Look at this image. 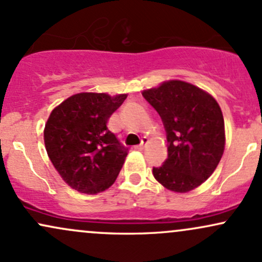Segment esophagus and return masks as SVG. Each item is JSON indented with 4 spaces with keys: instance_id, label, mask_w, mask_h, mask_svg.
I'll return each instance as SVG.
<instances>
[{
    "instance_id": "obj_1",
    "label": "esophagus",
    "mask_w": 262,
    "mask_h": 262,
    "mask_svg": "<svg viewBox=\"0 0 262 262\" xmlns=\"http://www.w3.org/2000/svg\"><path fill=\"white\" fill-rule=\"evenodd\" d=\"M148 141H149L148 138H144L143 141H141V144H139V145L135 146V149H137V150H143L146 146V144H148Z\"/></svg>"
}]
</instances>
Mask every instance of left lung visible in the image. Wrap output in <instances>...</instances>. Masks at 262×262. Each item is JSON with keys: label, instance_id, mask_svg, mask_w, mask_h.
<instances>
[{"label": "left lung", "instance_id": "left-lung-1", "mask_svg": "<svg viewBox=\"0 0 262 262\" xmlns=\"http://www.w3.org/2000/svg\"><path fill=\"white\" fill-rule=\"evenodd\" d=\"M160 114L167 137V159L152 169L156 181L177 193L197 188L217 169L224 152V119L218 102L200 87L169 80L144 90Z\"/></svg>", "mask_w": 262, "mask_h": 262}]
</instances>
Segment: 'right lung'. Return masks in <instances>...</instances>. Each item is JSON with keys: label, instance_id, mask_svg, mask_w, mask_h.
I'll use <instances>...</instances> for the list:
<instances>
[{"label": "right lung", "instance_id": "1", "mask_svg": "<svg viewBox=\"0 0 262 262\" xmlns=\"http://www.w3.org/2000/svg\"><path fill=\"white\" fill-rule=\"evenodd\" d=\"M127 93L81 92L50 113L44 128L48 156L61 179L86 194L106 191L116 181L128 149L107 128Z\"/></svg>", "mask_w": 262, "mask_h": 262}]
</instances>
